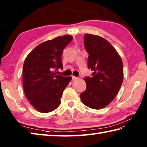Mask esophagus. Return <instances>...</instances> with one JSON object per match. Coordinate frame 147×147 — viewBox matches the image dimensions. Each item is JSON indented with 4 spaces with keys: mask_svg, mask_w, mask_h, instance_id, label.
Returning <instances> with one entry per match:
<instances>
[{
    "mask_svg": "<svg viewBox=\"0 0 147 147\" xmlns=\"http://www.w3.org/2000/svg\"><path fill=\"white\" fill-rule=\"evenodd\" d=\"M77 79V77L74 76H72V80H76Z\"/></svg>",
    "mask_w": 147,
    "mask_h": 147,
    "instance_id": "1",
    "label": "esophagus"
}]
</instances>
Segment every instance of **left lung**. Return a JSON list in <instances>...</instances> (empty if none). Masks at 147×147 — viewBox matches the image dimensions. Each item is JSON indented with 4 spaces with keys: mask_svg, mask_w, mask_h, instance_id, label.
Wrapping results in <instances>:
<instances>
[{
    "mask_svg": "<svg viewBox=\"0 0 147 147\" xmlns=\"http://www.w3.org/2000/svg\"><path fill=\"white\" fill-rule=\"evenodd\" d=\"M84 46L89 54L86 90L81 93L82 103L94 109L108 105L118 94L123 80L122 60L113 46L102 37L90 34L84 36Z\"/></svg>",
    "mask_w": 147,
    "mask_h": 147,
    "instance_id": "left-lung-1",
    "label": "left lung"
}]
</instances>
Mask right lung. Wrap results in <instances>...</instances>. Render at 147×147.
Masks as SVG:
<instances>
[{
  "label": "right lung",
  "instance_id": "add662e5",
  "mask_svg": "<svg viewBox=\"0 0 147 147\" xmlns=\"http://www.w3.org/2000/svg\"><path fill=\"white\" fill-rule=\"evenodd\" d=\"M72 40V36L63 35L44 42L29 53L24 63V91L31 105L42 113L60 105L63 90L71 80V76L55 72L63 69V50Z\"/></svg>",
  "mask_w": 147,
  "mask_h": 147
}]
</instances>
